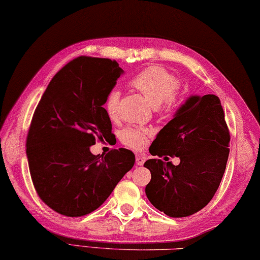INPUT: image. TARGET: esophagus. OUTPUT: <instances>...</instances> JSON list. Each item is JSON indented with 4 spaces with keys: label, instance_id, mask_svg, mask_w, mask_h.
Returning <instances> with one entry per match:
<instances>
[{
    "label": "esophagus",
    "instance_id": "34e87169",
    "mask_svg": "<svg viewBox=\"0 0 260 260\" xmlns=\"http://www.w3.org/2000/svg\"><path fill=\"white\" fill-rule=\"evenodd\" d=\"M146 160V156L145 155H140L137 154L136 155V164L137 165H143Z\"/></svg>",
    "mask_w": 260,
    "mask_h": 260
}]
</instances>
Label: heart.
<instances>
[{
    "mask_svg": "<svg viewBox=\"0 0 260 260\" xmlns=\"http://www.w3.org/2000/svg\"><path fill=\"white\" fill-rule=\"evenodd\" d=\"M130 86L138 90L151 106L157 109L160 114H172L181 105V99L176 92L180 88V81L163 67L145 68L132 78ZM120 95L119 90L112 89L105 99L104 109L111 120H115L119 114ZM150 135L151 130L148 128L126 126L121 131L120 140L130 148L141 149L147 144V138Z\"/></svg>",
    "mask_w": 260,
    "mask_h": 260,
    "instance_id": "1",
    "label": "heart"
}]
</instances>
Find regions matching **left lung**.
<instances>
[{
	"label": "left lung",
	"instance_id": "left-lung-1",
	"mask_svg": "<svg viewBox=\"0 0 260 260\" xmlns=\"http://www.w3.org/2000/svg\"><path fill=\"white\" fill-rule=\"evenodd\" d=\"M230 139L218 97L191 96L149 148L153 156L179 157L180 164L157 158L144 164L151 174L146 196L153 206L170 217H187L206 206L222 181Z\"/></svg>",
	"mask_w": 260,
	"mask_h": 260
}]
</instances>
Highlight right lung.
Segmentation results:
<instances>
[{
    "label": "right lung",
    "instance_id": "right-lung-1",
    "mask_svg": "<svg viewBox=\"0 0 260 260\" xmlns=\"http://www.w3.org/2000/svg\"><path fill=\"white\" fill-rule=\"evenodd\" d=\"M123 70L110 58L79 56L53 77L34 112L26 153L37 194L69 217L94 212L135 164L125 148L89 150L112 136L104 105Z\"/></svg>",
    "mask_w": 260,
    "mask_h": 260
}]
</instances>
